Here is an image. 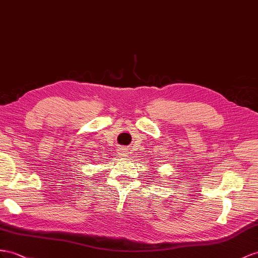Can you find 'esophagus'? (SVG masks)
Segmentation results:
<instances>
[{
	"mask_svg": "<svg viewBox=\"0 0 258 258\" xmlns=\"http://www.w3.org/2000/svg\"><path fill=\"white\" fill-rule=\"evenodd\" d=\"M128 150L130 149H127V148H125V147H121L120 149H118V157L120 158H123V157H128Z\"/></svg>",
	"mask_w": 258,
	"mask_h": 258,
	"instance_id": "obj_1",
	"label": "esophagus"
}]
</instances>
